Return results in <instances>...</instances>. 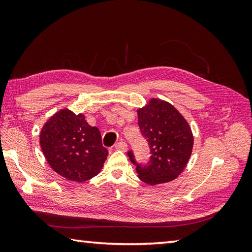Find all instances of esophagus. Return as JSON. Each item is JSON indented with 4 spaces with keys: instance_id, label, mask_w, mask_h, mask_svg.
Wrapping results in <instances>:
<instances>
[{
    "instance_id": "obj_1",
    "label": "esophagus",
    "mask_w": 252,
    "mask_h": 252,
    "mask_svg": "<svg viewBox=\"0 0 252 252\" xmlns=\"http://www.w3.org/2000/svg\"><path fill=\"white\" fill-rule=\"evenodd\" d=\"M115 148H116V149H118V151L126 152V148H127V145H126V142H119V143H117V144H116V145H115Z\"/></svg>"
}]
</instances>
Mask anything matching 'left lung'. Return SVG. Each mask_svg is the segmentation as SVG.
<instances>
[{"label": "left lung", "instance_id": "8db88e82", "mask_svg": "<svg viewBox=\"0 0 252 252\" xmlns=\"http://www.w3.org/2000/svg\"><path fill=\"white\" fill-rule=\"evenodd\" d=\"M138 126L151 148V160L138 164L132 152L127 153L136 165L138 178L148 185L173 181L183 172L190 158L194 136L189 122L173 105L151 98L137 109Z\"/></svg>", "mask_w": 252, "mask_h": 252}]
</instances>
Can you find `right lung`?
I'll use <instances>...</instances> for the list:
<instances>
[{
	"instance_id": "1",
	"label": "right lung",
	"mask_w": 252,
	"mask_h": 252,
	"mask_svg": "<svg viewBox=\"0 0 252 252\" xmlns=\"http://www.w3.org/2000/svg\"><path fill=\"white\" fill-rule=\"evenodd\" d=\"M40 145L51 168L78 183L97 175L108 156L97 127L91 126L83 114L76 115L67 108L58 110L45 122Z\"/></svg>"
}]
</instances>
